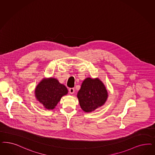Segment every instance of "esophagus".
Returning <instances> with one entry per match:
<instances>
[{
    "mask_svg": "<svg viewBox=\"0 0 155 155\" xmlns=\"http://www.w3.org/2000/svg\"><path fill=\"white\" fill-rule=\"evenodd\" d=\"M69 92H70V94H73L75 92V89L74 88H71L69 89Z\"/></svg>",
    "mask_w": 155,
    "mask_h": 155,
    "instance_id": "esophagus-1",
    "label": "esophagus"
}]
</instances>
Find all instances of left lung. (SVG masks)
<instances>
[{"mask_svg": "<svg viewBox=\"0 0 155 155\" xmlns=\"http://www.w3.org/2000/svg\"><path fill=\"white\" fill-rule=\"evenodd\" d=\"M108 97L105 86L99 79L90 78L83 81L78 93V97L81 109L90 112L105 103Z\"/></svg>", "mask_w": 155, "mask_h": 155, "instance_id": "1", "label": "left lung"}]
</instances>
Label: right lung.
I'll list each match as a JSON object with an SVG mask.
<instances>
[{
	"label": "right lung",
	"mask_w": 155,
	"mask_h": 155,
	"mask_svg": "<svg viewBox=\"0 0 155 155\" xmlns=\"http://www.w3.org/2000/svg\"><path fill=\"white\" fill-rule=\"evenodd\" d=\"M67 93L68 90L65 86L54 78L43 79L35 90L37 99L48 110L54 109L61 97Z\"/></svg>",
	"instance_id": "right-lung-1"
}]
</instances>
